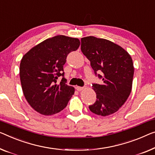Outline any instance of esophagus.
I'll return each instance as SVG.
<instances>
[{
	"label": "esophagus",
	"instance_id": "34e87169",
	"mask_svg": "<svg viewBox=\"0 0 155 155\" xmlns=\"http://www.w3.org/2000/svg\"><path fill=\"white\" fill-rule=\"evenodd\" d=\"M84 88H85L84 87H81V86H77V87H76V89H77L78 91H82V90H84Z\"/></svg>",
	"mask_w": 155,
	"mask_h": 155
}]
</instances>
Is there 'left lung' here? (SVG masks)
Returning <instances> with one entry per match:
<instances>
[{
	"label": "left lung",
	"instance_id": "1",
	"mask_svg": "<svg viewBox=\"0 0 155 155\" xmlns=\"http://www.w3.org/2000/svg\"><path fill=\"white\" fill-rule=\"evenodd\" d=\"M81 49L91 62L96 77L103 84H92L97 100L89 106L93 114L107 116L119 110L131 91L134 77L132 59L124 48L109 40L93 36L81 40ZM101 71L102 75L97 74Z\"/></svg>",
	"mask_w": 155,
	"mask_h": 155
}]
</instances>
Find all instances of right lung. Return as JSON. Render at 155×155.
<instances>
[{
	"mask_svg": "<svg viewBox=\"0 0 155 155\" xmlns=\"http://www.w3.org/2000/svg\"><path fill=\"white\" fill-rule=\"evenodd\" d=\"M79 45L77 38L57 35L43 41L23 56L19 69L23 92L37 112L51 115L67 107L74 88L66 84L63 65L68 55ZM60 76L63 78L58 84Z\"/></svg>",
	"mask_w": 155,
	"mask_h": 155,
	"instance_id": "1",
	"label": "right lung"
}]
</instances>
